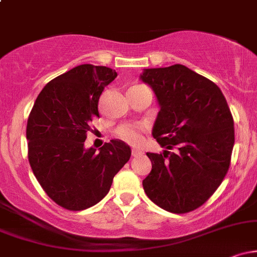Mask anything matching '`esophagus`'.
I'll list each match as a JSON object with an SVG mask.
<instances>
[{"label": "esophagus", "mask_w": 257, "mask_h": 257, "mask_svg": "<svg viewBox=\"0 0 257 257\" xmlns=\"http://www.w3.org/2000/svg\"><path fill=\"white\" fill-rule=\"evenodd\" d=\"M144 155V152L141 151V150H137V149H133L132 150V156L133 157H138V156H141Z\"/></svg>", "instance_id": "34e87169"}]
</instances>
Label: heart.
I'll return each mask as SVG.
<instances>
[{
	"label": "heart",
	"instance_id": "obj_1",
	"mask_svg": "<svg viewBox=\"0 0 257 257\" xmlns=\"http://www.w3.org/2000/svg\"><path fill=\"white\" fill-rule=\"evenodd\" d=\"M137 87V85H135ZM144 132H145V125L134 124V123H128V124H122L114 131V137L118 138L119 140L124 141L129 145H140L144 141Z\"/></svg>",
	"mask_w": 257,
	"mask_h": 257
}]
</instances>
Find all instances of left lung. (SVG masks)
Returning <instances> with one entry per match:
<instances>
[{"label": "left lung", "instance_id": "1", "mask_svg": "<svg viewBox=\"0 0 257 257\" xmlns=\"http://www.w3.org/2000/svg\"><path fill=\"white\" fill-rule=\"evenodd\" d=\"M141 79L158 99L152 135L167 149L146 153L152 170L144 190L159 208L190 213L213 196L228 172L234 145L231 110L214 82L184 65L146 69Z\"/></svg>", "mask_w": 257, "mask_h": 257}]
</instances>
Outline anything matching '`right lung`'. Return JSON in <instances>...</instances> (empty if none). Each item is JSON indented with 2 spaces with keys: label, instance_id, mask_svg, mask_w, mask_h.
Returning a JSON list of instances; mask_svg holds the SVG:
<instances>
[{
  "label": "right lung",
  "instance_id": "obj_1",
  "mask_svg": "<svg viewBox=\"0 0 257 257\" xmlns=\"http://www.w3.org/2000/svg\"><path fill=\"white\" fill-rule=\"evenodd\" d=\"M116 77L106 66L73 67L46 84L29 114V163L47 196L67 210L99 203L131 158V147L118 140L105 143L100 152L84 149L100 95Z\"/></svg>",
  "mask_w": 257,
  "mask_h": 257
}]
</instances>
